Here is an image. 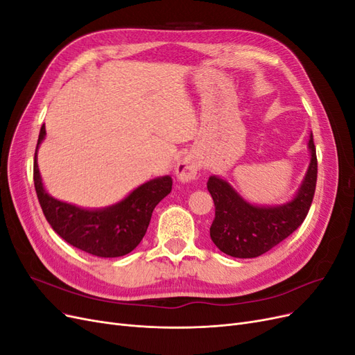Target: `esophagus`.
<instances>
[{"instance_id": "obj_1", "label": "esophagus", "mask_w": 355, "mask_h": 355, "mask_svg": "<svg viewBox=\"0 0 355 355\" xmlns=\"http://www.w3.org/2000/svg\"><path fill=\"white\" fill-rule=\"evenodd\" d=\"M197 171H198V161L196 159V157L188 154L184 158L179 159L175 173H176V178L179 182H184V184H187V182H191L196 179Z\"/></svg>"}]
</instances>
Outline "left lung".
<instances>
[{"mask_svg": "<svg viewBox=\"0 0 355 355\" xmlns=\"http://www.w3.org/2000/svg\"><path fill=\"white\" fill-rule=\"evenodd\" d=\"M309 166L293 198L275 206H259L243 198L227 179L213 175L207 189L214 201L211 241L232 257H257L282 243L305 220L317 184V155L313 133L308 141Z\"/></svg>", "mask_w": 355, "mask_h": 355, "instance_id": "left-lung-1", "label": "left lung"}]
</instances>
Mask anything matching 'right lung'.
Here are the masks:
<instances>
[{
	"label": "right lung",
	"mask_w": 355,
	"mask_h": 355,
	"mask_svg": "<svg viewBox=\"0 0 355 355\" xmlns=\"http://www.w3.org/2000/svg\"><path fill=\"white\" fill-rule=\"evenodd\" d=\"M46 137L41 127L34 158V184L42 213L51 228L77 249L99 257L130 253L142 241L157 204L170 194L173 180L159 176L135 188L130 194L101 209H84L51 197L42 184L37 153Z\"/></svg>",
	"instance_id": "right-lung-1"
}]
</instances>
